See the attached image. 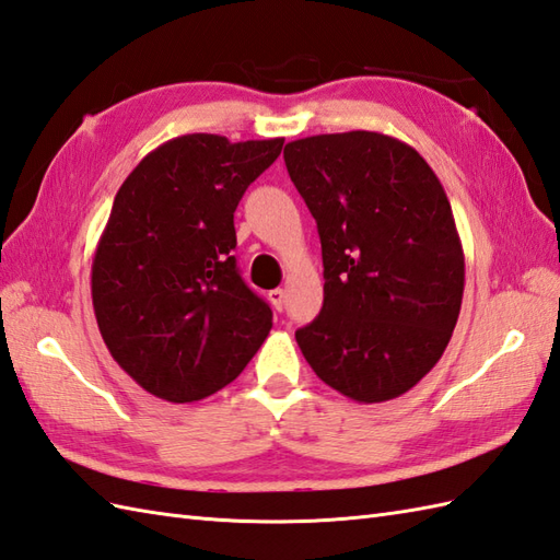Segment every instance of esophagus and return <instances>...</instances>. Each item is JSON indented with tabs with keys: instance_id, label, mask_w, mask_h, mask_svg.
<instances>
[{
	"instance_id": "obj_1",
	"label": "esophagus",
	"mask_w": 560,
	"mask_h": 560,
	"mask_svg": "<svg viewBox=\"0 0 560 560\" xmlns=\"http://www.w3.org/2000/svg\"><path fill=\"white\" fill-rule=\"evenodd\" d=\"M283 301H285V291H283V289L269 291V303H271V307H275L277 312L283 310Z\"/></svg>"
}]
</instances>
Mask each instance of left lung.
<instances>
[{"label":"left lung","mask_w":560,"mask_h":560,"mask_svg":"<svg viewBox=\"0 0 560 560\" xmlns=\"http://www.w3.org/2000/svg\"><path fill=\"white\" fill-rule=\"evenodd\" d=\"M283 162L317 221L322 312L295 331L324 384L358 402L410 392L456 329L465 257L422 154L374 131L293 140Z\"/></svg>","instance_id":"obj_1"}]
</instances>
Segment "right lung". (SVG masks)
I'll return each instance as SVG.
<instances>
[{"label": "right lung", "instance_id": "obj_1", "mask_svg": "<svg viewBox=\"0 0 560 560\" xmlns=\"http://www.w3.org/2000/svg\"><path fill=\"white\" fill-rule=\"evenodd\" d=\"M281 148L283 138L180 136L116 192L93 257V307L112 358L148 394L212 396L265 343L271 310L241 279L233 212Z\"/></svg>", "mask_w": 560, "mask_h": 560}]
</instances>
